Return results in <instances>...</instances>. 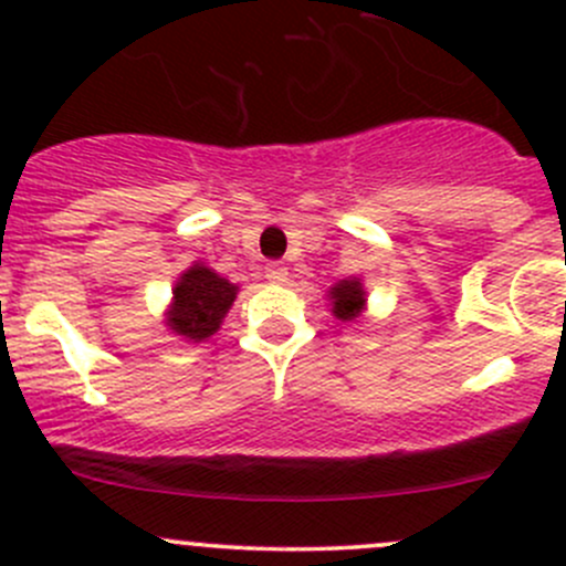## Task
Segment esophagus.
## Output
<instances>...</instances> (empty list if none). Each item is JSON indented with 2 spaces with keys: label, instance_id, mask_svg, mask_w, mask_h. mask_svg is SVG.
Returning <instances> with one entry per match:
<instances>
[{
  "label": "esophagus",
  "instance_id": "esophagus-1",
  "mask_svg": "<svg viewBox=\"0 0 566 566\" xmlns=\"http://www.w3.org/2000/svg\"><path fill=\"white\" fill-rule=\"evenodd\" d=\"M265 279L271 284H284L287 282V268L279 265V262H271V265L265 268Z\"/></svg>",
  "mask_w": 566,
  "mask_h": 566
}]
</instances>
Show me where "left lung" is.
<instances>
[{
    "label": "left lung",
    "mask_w": 566,
    "mask_h": 566,
    "mask_svg": "<svg viewBox=\"0 0 566 566\" xmlns=\"http://www.w3.org/2000/svg\"><path fill=\"white\" fill-rule=\"evenodd\" d=\"M328 304L331 315L342 323H353V319L364 317L367 312V290H364V282L358 276L339 279L336 284L328 287Z\"/></svg>",
    "instance_id": "8db88e82"
}]
</instances>
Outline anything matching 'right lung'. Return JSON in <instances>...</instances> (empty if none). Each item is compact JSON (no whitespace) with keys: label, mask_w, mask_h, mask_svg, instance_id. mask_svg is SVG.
I'll use <instances>...</instances> for the list:
<instances>
[{"label":"right lung","mask_w":566,"mask_h":566,"mask_svg":"<svg viewBox=\"0 0 566 566\" xmlns=\"http://www.w3.org/2000/svg\"><path fill=\"white\" fill-rule=\"evenodd\" d=\"M235 298L238 284H232L205 262H193L177 276L172 304L164 312V325L186 342H205L221 328Z\"/></svg>","instance_id":"add662e5"}]
</instances>
